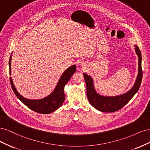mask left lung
I'll list each match as a JSON object with an SVG mask.
<instances>
[{
    "label": "left lung",
    "mask_w": 150,
    "mask_h": 150,
    "mask_svg": "<svg viewBox=\"0 0 150 150\" xmlns=\"http://www.w3.org/2000/svg\"><path fill=\"white\" fill-rule=\"evenodd\" d=\"M135 51L138 57V74L133 88L127 93L117 96H104L96 93L93 78L83 73L86 84V93L89 103L96 110L105 112H112L125 106L137 93L142 83L143 72L142 68V54L139 47L134 45Z\"/></svg>",
    "instance_id": "obj_1"
}]
</instances>
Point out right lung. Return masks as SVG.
<instances>
[{
  "instance_id": "add662e5",
  "label": "right lung",
  "mask_w": 150,
  "mask_h": 150,
  "mask_svg": "<svg viewBox=\"0 0 150 150\" xmlns=\"http://www.w3.org/2000/svg\"><path fill=\"white\" fill-rule=\"evenodd\" d=\"M11 58L12 55L9 59V71L10 75L11 74ZM76 70V66L72 65L69 67L63 72L61 77L59 80L58 83L53 91L48 95L47 96L40 99H29L23 97L18 93L16 89L14 84L13 83L12 78H10V82L12 89L16 96L20 99L22 103H23L26 106H28L30 110L40 114H49L56 111L59 108L64 101L65 94L64 93V88L65 85L71 79L72 76L74 74Z\"/></svg>"
}]
</instances>
